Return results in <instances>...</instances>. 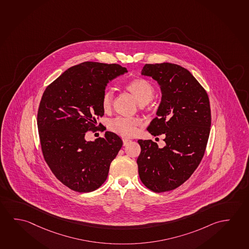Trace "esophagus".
Returning <instances> with one entry per match:
<instances>
[{"mask_svg": "<svg viewBox=\"0 0 249 249\" xmlns=\"http://www.w3.org/2000/svg\"><path fill=\"white\" fill-rule=\"evenodd\" d=\"M130 142V139H123V144H124V146H126Z\"/></svg>", "mask_w": 249, "mask_h": 249, "instance_id": "esophagus-1", "label": "esophagus"}]
</instances>
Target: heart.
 <instances>
[{"label":"heart","instance_id":"1","mask_svg":"<svg viewBox=\"0 0 249 249\" xmlns=\"http://www.w3.org/2000/svg\"><path fill=\"white\" fill-rule=\"evenodd\" d=\"M124 89L129 92L136 101L144 106L151 101L155 94V88L153 85L146 79L142 78L130 80L125 85ZM112 104V94L110 91L104 92L101 99V107L103 111H110ZM141 126V121L137 119H127V118H116L109 123V128L115 133L124 138H132L138 133L139 127Z\"/></svg>","mask_w":249,"mask_h":249}]
</instances>
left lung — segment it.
Returning a JSON list of instances; mask_svg holds the SVG:
<instances>
[{
    "instance_id": "obj_1",
    "label": "left lung",
    "mask_w": 249,
    "mask_h": 249,
    "mask_svg": "<svg viewBox=\"0 0 249 249\" xmlns=\"http://www.w3.org/2000/svg\"><path fill=\"white\" fill-rule=\"evenodd\" d=\"M142 75L158 81L162 100L157 117L147 128L153 136L165 135V146L139 139L138 174L157 193L177 189L196 170L205 153L211 126L209 96L184 67L176 64H145Z\"/></svg>"
}]
</instances>
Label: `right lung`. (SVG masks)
Masks as SVG:
<instances>
[{
  "mask_svg": "<svg viewBox=\"0 0 249 249\" xmlns=\"http://www.w3.org/2000/svg\"><path fill=\"white\" fill-rule=\"evenodd\" d=\"M127 72L119 64L87 61L70 67L43 92L37 125L44 159L58 180L79 193L91 192L106 182L112 160L123 145L119 136L87 141L103 117L101 99L107 83Z\"/></svg>",
  "mask_w": 249,
  "mask_h": 249,
  "instance_id": "right-lung-1",
  "label": "right lung"
}]
</instances>
